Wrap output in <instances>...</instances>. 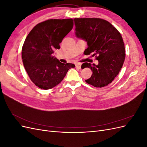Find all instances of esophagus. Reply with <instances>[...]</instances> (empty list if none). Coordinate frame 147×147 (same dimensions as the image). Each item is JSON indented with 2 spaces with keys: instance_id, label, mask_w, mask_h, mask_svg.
<instances>
[{
  "instance_id": "1",
  "label": "esophagus",
  "mask_w": 147,
  "mask_h": 147,
  "mask_svg": "<svg viewBox=\"0 0 147 147\" xmlns=\"http://www.w3.org/2000/svg\"><path fill=\"white\" fill-rule=\"evenodd\" d=\"M81 65L82 64L80 63H75V67L78 69H81Z\"/></svg>"
}]
</instances>
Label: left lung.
I'll return each mask as SVG.
<instances>
[{
  "mask_svg": "<svg viewBox=\"0 0 147 147\" xmlns=\"http://www.w3.org/2000/svg\"><path fill=\"white\" fill-rule=\"evenodd\" d=\"M75 35L87 42L85 55L96 56L99 64L84 63L83 69H91V77L85 82L97 88L105 86L115 79L125 59L121 35L107 21L100 18H75Z\"/></svg>",
  "mask_w": 147,
  "mask_h": 147,
  "instance_id": "obj_1",
  "label": "left lung"
}]
</instances>
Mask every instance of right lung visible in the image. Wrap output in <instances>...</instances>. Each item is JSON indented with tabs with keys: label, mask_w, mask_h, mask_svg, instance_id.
<instances>
[{
	"label": "right lung",
	"mask_w": 147,
	"mask_h": 147,
	"mask_svg": "<svg viewBox=\"0 0 147 147\" xmlns=\"http://www.w3.org/2000/svg\"><path fill=\"white\" fill-rule=\"evenodd\" d=\"M72 19L48 20L30 30L22 48V59L30 79L43 90L56 86L75 65L61 63L53 56L73 28Z\"/></svg>",
	"instance_id": "obj_1"
}]
</instances>
